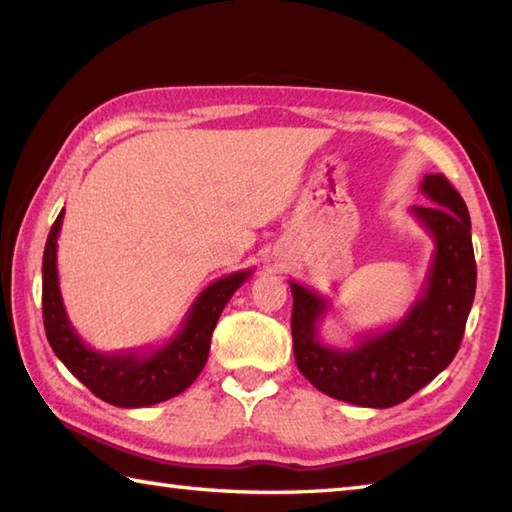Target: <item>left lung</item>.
<instances>
[{
	"label": "left lung",
	"instance_id": "8db88e82",
	"mask_svg": "<svg viewBox=\"0 0 512 512\" xmlns=\"http://www.w3.org/2000/svg\"><path fill=\"white\" fill-rule=\"evenodd\" d=\"M420 191L433 204L409 211L433 237L436 250L420 295L398 323L363 334L354 347H332L319 336L330 299L290 281L297 367L336 400L372 409L394 407L429 385L458 354L477 284L471 217L462 195L442 173H427Z\"/></svg>",
	"mask_w": 512,
	"mask_h": 512
}]
</instances>
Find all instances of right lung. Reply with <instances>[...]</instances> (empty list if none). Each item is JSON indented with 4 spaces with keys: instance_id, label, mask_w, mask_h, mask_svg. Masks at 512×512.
<instances>
[{
    "instance_id": "1",
    "label": "right lung",
    "mask_w": 512,
    "mask_h": 512,
    "mask_svg": "<svg viewBox=\"0 0 512 512\" xmlns=\"http://www.w3.org/2000/svg\"><path fill=\"white\" fill-rule=\"evenodd\" d=\"M63 213L65 209L50 228L41 268L43 325L54 354L94 396L114 407H149L182 394L206 365L211 336L224 306L231 301L235 290L253 275V270H237L204 288L193 301L187 317L182 319L178 332L165 345L154 350L134 347L114 354L96 352L76 334L63 306L57 273V237Z\"/></svg>"
}]
</instances>
